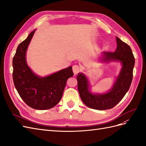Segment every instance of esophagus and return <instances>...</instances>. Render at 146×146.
<instances>
[{"instance_id":"esophagus-1","label":"esophagus","mask_w":146,"mask_h":146,"mask_svg":"<svg viewBox=\"0 0 146 146\" xmlns=\"http://www.w3.org/2000/svg\"><path fill=\"white\" fill-rule=\"evenodd\" d=\"M72 70H73V72L75 76L77 75L79 72L81 70V68L79 67L78 65H74L72 66Z\"/></svg>"}]
</instances>
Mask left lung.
<instances>
[{"mask_svg": "<svg viewBox=\"0 0 146 146\" xmlns=\"http://www.w3.org/2000/svg\"><path fill=\"white\" fill-rule=\"evenodd\" d=\"M117 48L114 52H104L102 60L119 61L122 68L112 88L107 93L92 94L89 91V84L82 73L77 76L78 91L83 102L89 108L105 110L113 108L124 97L129 91L133 78L135 57L130 47L116 37Z\"/></svg>", "mask_w": 146, "mask_h": 146, "instance_id": "1", "label": "left lung"}]
</instances>
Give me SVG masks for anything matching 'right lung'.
<instances>
[{
    "label": "right lung",
    "mask_w": 146,
    "mask_h": 146,
    "mask_svg": "<svg viewBox=\"0 0 146 146\" xmlns=\"http://www.w3.org/2000/svg\"><path fill=\"white\" fill-rule=\"evenodd\" d=\"M35 30L17 48L13 59V79L21 99L30 107L48 110L60 101L67 80L73 76L72 66L50 76L40 77L35 74L26 62L25 53Z\"/></svg>",
    "instance_id": "add662e5"
}]
</instances>
